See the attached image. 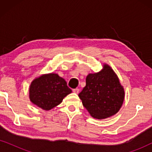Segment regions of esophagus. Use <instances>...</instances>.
<instances>
[{"label": "esophagus", "mask_w": 152, "mask_h": 152, "mask_svg": "<svg viewBox=\"0 0 152 152\" xmlns=\"http://www.w3.org/2000/svg\"><path fill=\"white\" fill-rule=\"evenodd\" d=\"M72 91H73L75 93H77V94H78L79 92H80V89L77 88H75V89H73V90H72Z\"/></svg>", "instance_id": "esophagus-1"}]
</instances>
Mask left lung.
Wrapping results in <instances>:
<instances>
[{
	"instance_id": "1",
	"label": "left lung",
	"mask_w": 152,
	"mask_h": 152,
	"mask_svg": "<svg viewBox=\"0 0 152 152\" xmlns=\"http://www.w3.org/2000/svg\"><path fill=\"white\" fill-rule=\"evenodd\" d=\"M79 97L92 117L104 119L119 111L124 91L113 70L104 65L102 71L86 77V86Z\"/></svg>"
}]
</instances>
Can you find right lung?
I'll use <instances>...</instances> for the list:
<instances>
[{
	"label": "right lung",
	"instance_id": "right-lung-1",
	"mask_svg": "<svg viewBox=\"0 0 152 152\" xmlns=\"http://www.w3.org/2000/svg\"><path fill=\"white\" fill-rule=\"evenodd\" d=\"M72 92L67 83L57 74L45 75L35 79L30 87V98L34 104L50 110Z\"/></svg>",
	"mask_w": 152,
	"mask_h": 152
}]
</instances>
